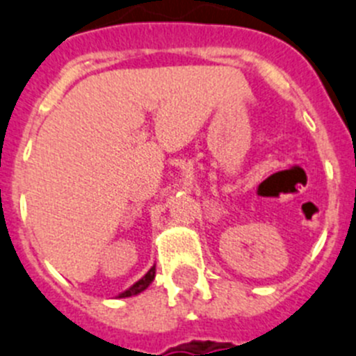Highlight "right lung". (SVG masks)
<instances>
[{"label": "right lung", "instance_id": "right-lung-1", "mask_svg": "<svg viewBox=\"0 0 356 356\" xmlns=\"http://www.w3.org/2000/svg\"><path fill=\"white\" fill-rule=\"evenodd\" d=\"M154 274H156V268L152 267L151 270H149L147 274H145L144 277L140 279V281H137V283L133 284L131 288H128V290H126V291H122V293L119 295V297H121V298L122 297H131V295H137V293H140V291H144L145 288H147L149 284L152 283V279H154Z\"/></svg>", "mask_w": 356, "mask_h": 356}]
</instances>
